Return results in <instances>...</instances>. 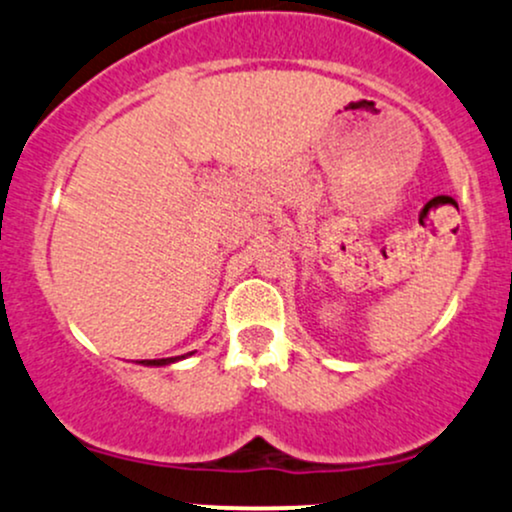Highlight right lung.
Masks as SVG:
<instances>
[{"label":"right lung","instance_id":"obj_1","mask_svg":"<svg viewBox=\"0 0 512 512\" xmlns=\"http://www.w3.org/2000/svg\"><path fill=\"white\" fill-rule=\"evenodd\" d=\"M188 355H193V353L176 355V358H162V360H140V365H147V367H164V365H174V363H179V360L188 358Z\"/></svg>","mask_w":512,"mask_h":512}]
</instances>
